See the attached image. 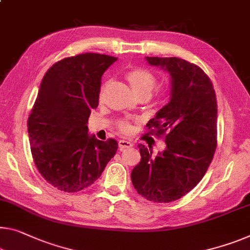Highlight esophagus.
<instances>
[{"label":"esophagus","mask_w":250,"mask_h":250,"mask_svg":"<svg viewBox=\"0 0 250 250\" xmlns=\"http://www.w3.org/2000/svg\"><path fill=\"white\" fill-rule=\"evenodd\" d=\"M118 146H120L121 149L123 148H128L130 146H133L132 142H129L127 140H120L118 141Z\"/></svg>","instance_id":"1"}]
</instances>
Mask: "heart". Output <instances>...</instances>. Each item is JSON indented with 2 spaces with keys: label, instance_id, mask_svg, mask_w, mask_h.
<instances>
[{
  "label": "heart",
  "instance_id": "obj_1",
  "mask_svg": "<svg viewBox=\"0 0 250 250\" xmlns=\"http://www.w3.org/2000/svg\"><path fill=\"white\" fill-rule=\"evenodd\" d=\"M126 79L129 83L130 88H132L133 93L135 94L137 98L141 97H151L153 90L156 87V78L155 76L151 74V72L145 70V69H134L130 70L127 75H126ZM104 89L105 87L102 86L101 90H99V98H103ZM117 128L123 134H130L133 132V125L132 123L128 121H120L117 123Z\"/></svg>",
  "mask_w": 250,
  "mask_h": 250
}]
</instances>
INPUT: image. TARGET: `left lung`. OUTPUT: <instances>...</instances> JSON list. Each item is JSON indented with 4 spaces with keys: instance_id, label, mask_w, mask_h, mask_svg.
<instances>
[{
    "instance_id": "1",
    "label": "left lung",
    "mask_w": 250,
    "mask_h": 250,
    "mask_svg": "<svg viewBox=\"0 0 250 250\" xmlns=\"http://www.w3.org/2000/svg\"><path fill=\"white\" fill-rule=\"evenodd\" d=\"M148 64L171 76L170 101L146 126L164 135L163 152L140 144L141 162L133 168L138 194L153 202H172L201 181L217 147V99L209 77L200 67L171 57H146Z\"/></svg>"
}]
</instances>
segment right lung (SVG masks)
<instances>
[{
  "instance_id": "right-lung-1",
  "label": "right lung",
  "mask_w": 250,
  "mask_h": 250,
  "mask_svg": "<svg viewBox=\"0 0 250 250\" xmlns=\"http://www.w3.org/2000/svg\"><path fill=\"white\" fill-rule=\"evenodd\" d=\"M117 60L82 53L56 62L45 72L28 120L34 164L45 181L64 192L91 186L117 151V142L88 134L98 106L102 76Z\"/></svg>"
}]
</instances>
